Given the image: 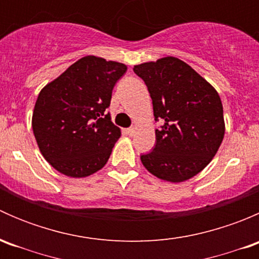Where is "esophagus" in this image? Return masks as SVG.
<instances>
[{"label":"esophagus","instance_id":"34e87169","mask_svg":"<svg viewBox=\"0 0 259 259\" xmlns=\"http://www.w3.org/2000/svg\"><path fill=\"white\" fill-rule=\"evenodd\" d=\"M135 132H137V129H135L134 126L129 127V129H126V134L129 135V137H133V135L135 134Z\"/></svg>","mask_w":259,"mask_h":259}]
</instances>
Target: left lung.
<instances>
[{"label":"left lung","instance_id":"1","mask_svg":"<svg viewBox=\"0 0 259 259\" xmlns=\"http://www.w3.org/2000/svg\"><path fill=\"white\" fill-rule=\"evenodd\" d=\"M148 86L155 120L153 151L140 156L156 178L180 183L210 163L223 142V105L215 89L182 60L173 56L135 65Z\"/></svg>","mask_w":259,"mask_h":259}]
</instances>
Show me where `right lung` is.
Segmentation results:
<instances>
[{
    "instance_id": "1",
    "label": "right lung",
    "mask_w": 259,
    "mask_h": 259,
    "mask_svg": "<svg viewBox=\"0 0 259 259\" xmlns=\"http://www.w3.org/2000/svg\"><path fill=\"white\" fill-rule=\"evenodd\" d=\"M126 69L121 62L89 55L44 86L33 108L32 130L52 168L83 178L108 163L121 130L105 110Z\"/></svg>"
}]
</instances>
